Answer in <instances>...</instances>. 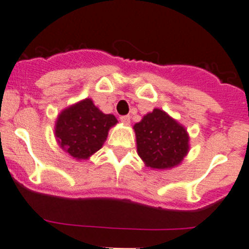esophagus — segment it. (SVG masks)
<instances>
[{
    "label": "esophagus",
    "instance_id": "34e87169",
    "mask_svg": "<svg viewBox=\"0 0 249 249\" xmlns=\"http://www.w3.org/2000/svg\"><path fill=\"white\" fill-rule=\"evenodd\" d=\"M120 122L123 124H130V116H122L120 117Z\"/></svg>",
    "mask_w": 249,
    "mask_h": 249
}]
</instances>
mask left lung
I'll return each mask as SVG.
<instances>
[{
	"label": "left lung",
	"instance_id": "obj_1",
	"mask_svg": "<svg viewBox=\"0 0 249 249\" xmlns=\"http://www.w3.org/2000/svg\"><path fill=\"white\" fill-rule=\"evenodd\" d=\"M137 153L146 167L168 169L181 163L187 155L188 133L181 124L164 111L154 108L133 125Z\"/></svg>",
	"mask_w": 249,
	"mask_h": 249
}]
</instances>
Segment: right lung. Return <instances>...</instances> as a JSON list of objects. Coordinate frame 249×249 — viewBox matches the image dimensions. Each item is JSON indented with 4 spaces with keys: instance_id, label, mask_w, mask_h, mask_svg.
<instances>
[{
    "instance_id": "right-lung-1",
    "label": "right lung",
    "mask_w": 249,
    "mask_h": 249,
    "mask_svg": "<svg viewBox=\"0 0 249 249\" xmlns=\"http://www.w3.org/2000/svg\"><path fill=\"white\" fill-rule=\"evenodd\" d=\"M117 123L113 114L103 113L91 99H85L59 113L54 136L65 153L76 160H87L100 150Z\"/></svg>"
}]
</instances>
